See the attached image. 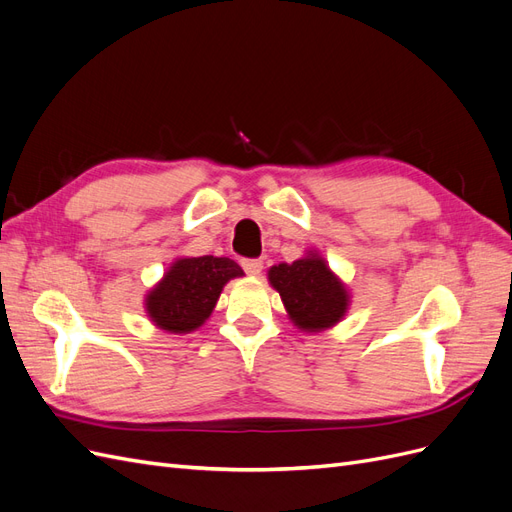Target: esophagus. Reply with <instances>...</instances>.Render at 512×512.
I'll list each match as a JSON object with an SVG mask.
<instances>
[{
	"label": "esophagus",
	"mask_w": 512,
	"mask_h": 512,
	"mask_svg": "<svg viewBox=\"0 0 512 512\" xmlns=\"http://www.w3.org/2000/svg\"><path fill=\"white\" fill-rule=\"evenodd\" d=\"M241 267H243V271H245L247 275L256 277V275H260V273H262V260H256V258H245V260H241Z\"/></svg>",
	"instance_id": "34e87169"
}]
</instances>
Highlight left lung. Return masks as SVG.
Returning <instances> with one entry per match:
<instances>
[{"label":"left lung","instance_id":"obj_1","mask_svg":"<svg viewBox=\"0 0 512 512\" xmlns=\"http://www.w3.org/2000/svg\"><path fill=\"white\" fill-rule=\"evenodd\" d=\"M267 275L280 292L288 318L305 333L333 329L348 314L350 292L316 250H307L294 262L273 265Z\"/></svg>","mask_w":512,"mask_h":512}]
</instances>
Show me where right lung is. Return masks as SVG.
<instances>
[{
	"label": "right lung",
	"instance_id": "add662e5",
	"mask_svg": "<svg viewBox=\"0 0 512 512\" xmlns=\"http://www.w3.org/2000/svg\"><path fill=\"white\" fill-rule=\"evenodd\" d=\"M235 277H243V269L230 258H175L145 294V314L160 331L188 335L209 320L224 286Z\"/></svg>",
	"mask_w": 512,
	"mask_h": 512
}]
</instances>
